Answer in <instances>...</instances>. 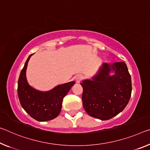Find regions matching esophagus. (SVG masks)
I'll return each mask as SVG.
<instances>
[{
  "label": "esophagus",
  "mask_w": 150,
  "mask_h": 150,
  "mask_svg": "<svg viewBox=\"0 0 150 150\" xmlns=\"http://www.w3.org/2000/svg\"><path fill=\"white\" fill-rule=\"evenodd\" d=\"M83 77L81 75H77V77H76V79H75L76 83H79L83 80Z\"/></svg>",
  "instance_id": "1"
}]
</instances>
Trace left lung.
I'll list each match as a JSON object with an SVG mask.
<instances>
[{"label": "left lung", "instance_id": "obj_1", "mask_svg": "<svg viewBox=\"0 0 150 150\" xmlns=\"http://www.w3.org/2000/svg\"><path fill=\"white\" fill-rule=\"evenodd\" d=\"M111 70L115 74L109 76ZM93 81L85 80L81 85L83 91V105L88 115L101 120H110L125 109L132 94V79L124 62L112 65L103 63Z\"/></svg>", "mask_w": 150, "mask_h": 150}]
</instances>
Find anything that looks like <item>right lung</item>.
Here are the masks:
<instances>
[{
	"label": "right lung",
	"instance_id": "right-lung-1",
	"mask_svg": "<svg viewBox=\"0 0 150 150\" xmlns=\"http://www.w3.org/2000/svg\"><path fill=\"white\" fill-rule=\"evenodd\" d=\"M32 54H30L26 61L18 78V99L23 108L35 120L39 122L53 120L60 113L64 97L75 84V82L71 81L58 85L47 92L37 91L30 87L26 79V69Z\"/></svg>",
	"mask_w": 150,
	"mask_h": 150
}]
</instances>
